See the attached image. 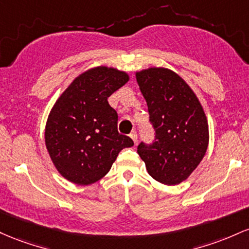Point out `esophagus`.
<instances>
[{
  "label": "esophagus",
  "instance_id": "obj_1",
  "mask_svg": "<svg viewBox=\"0 0 249 249\" xmlns=\"http://www.w3.org/2000/svg\"><path fill=\"white\" fill-rule=\"evenodd\" d=\"M129 136H130V138H132V140L134 141V143H136V142H138V133H136L135 130L130 133Z\"/></svg>",
  "mask_w": 249,
  "mask_h": 249
}]
</instances>
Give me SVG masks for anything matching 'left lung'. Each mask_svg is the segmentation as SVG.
<instances>
[{
	"mask_svg": "<svg viewBox=\"0 0 249 249\" xmlns=\"http://www.w3.org/2000/svg\"><path fill=\"white\" fill-rule=\"evenodd\" d=\"M155 130L152 143L138 146L149 175L163 185L185 181L199 166L208 147V124L202 106L177 72L149 68L136 72Z\"/></svg>",
	"mask_w": 249,
	"mask_h": 249,
	"instance_id": "left-lung-1",
	"label": "left lung"
}]
</instances>
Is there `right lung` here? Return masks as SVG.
Segmentation results:
<instances>
[{"label": "right lung", "instance_id": "obj_1", "mask_svg": "<svg viewBox=\"0 0 249 249\" xmlns=\"http://www.w3.org/2000/svg\"><path fill=\"white\" fill-rule=\"evenodd\" d=\"M129 80L124 71L96 67L77 76L53 107L46 147L63 178L76 185L96 182L133 140L117 132V113L108 97Z\"/></svg>", "mask_w": 249, "mask_h": 249}]
</instances>
